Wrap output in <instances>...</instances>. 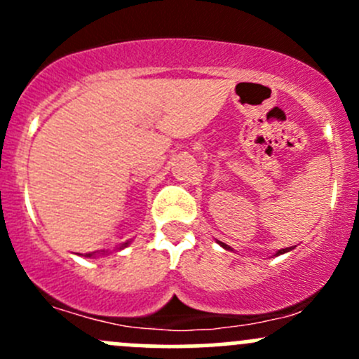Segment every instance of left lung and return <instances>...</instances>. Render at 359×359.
I'll list each match as a JSON object with an SVG mask.
<instances>
[{
  "label": "left lung",
  "mask_w": 359,
  "mask_h": 359,
  "mask_svg": "<svg viewBox=\"0 0 359 359\" xmlns=\"http://www.w3.org/2000/svg\"><path fill=\"white\" fill-rule=\"evenodd\" d=\"M217 243L220 245V247L222 248H226V250H233L229 247V245H226V243H222V241H217ZM293 250V247H288V248H281V250H278L276 253H274V257H278V255H283V253H287V252H292Z\"/></svg>",
  "instance_id": "8db88e82"
}]
</instances>
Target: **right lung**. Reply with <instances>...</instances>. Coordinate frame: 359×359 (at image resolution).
Returning a JSON list of instances; mask_svg holds the SVG:
<instances>
[{"instance_id": "obj_1", "label": "right lung", "mask_w": 359, "mask_h": 359, "mask_svg": "<svg viewBox=\"0 0 359 359\" xmlns=\"http://www.w3.org/2000/svg\"><path fill=\"white\" fill-rule=\"evenodd\" d=\"M130 245V241H126V243H123V245H119V247H116L114 250H112V252H119V250H123V248H126ZM111 250H100V252H92V253H86L85 257H88V259H92V257H104V255H109V253H112Z\"/></svg>"}]
</instances>
